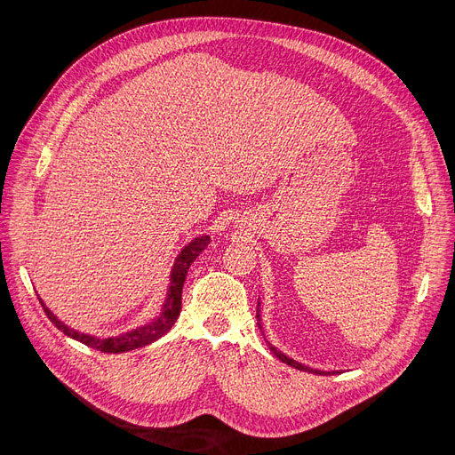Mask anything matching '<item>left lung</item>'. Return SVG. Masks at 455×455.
Segmentation results:
<instances>
[{
	"mask_svg": "<svg viewBox=\"0 0 455 455\" xmlns=\"http://www.w3.org/2000/svg\"><path fill=\"white\" fill-rule=\"evenodd\" d=\"M258 306H259V302H258ZM258 312H259V307H258ZM256 319L259 321V314H256ZM258 326H259V330H261V321L258 323ZM269 343V341H267ZM269 348L273 350V354L278 357V360L282 362V363H285V365H290V367H295V369H299V371H306V372H315V374H323V376H326V374H336V372H339V371H319V369H312V367H307V365H304V363H299V362H295L293 357H290V355H285L282 350H278L275 345H271L269 343Z\"/></svg>",
	"mask_w": 455,
	"mask_h": 455,
	"instance_id": "obj_1",
	"label": "left lung"
}]
</instances>
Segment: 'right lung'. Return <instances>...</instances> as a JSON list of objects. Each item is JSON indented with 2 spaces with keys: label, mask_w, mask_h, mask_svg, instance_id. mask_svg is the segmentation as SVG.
<instances>
[{
  "label": "right lung",
  "mask_w": 455,
  "mask_h": 455,
  "mask_svg": "<svg viewBox=\"0 0 455 455\" xmlns=\"http://www.w3.org/2000/svg\"><path fill=\"white\" fill-rule=\"evenodd\" d=\"M210 243V235H199L196 240H191L177 256L172 275H170V285H167V293H165V300L162 304V312L156 319H153L151 323L143 324V326H136L125 333H119V336H112V338H95V336H88V333H81L74 328H69L68 324H64L50 307L44 304V300L40 299V304L44 307V312L62 333H66L68 338L76 339L90 348L101 350L107 354H122V352H129V350H136L146 345L155 343L156 339H160L162 336H165L167 331L172 330V326L177 323L179 315H180V307H182V288H184V280L186 275L191 267V264L197 259V256L208 247Z\"/></svg>",
  "instance_id": "1"
}]
</instances>
